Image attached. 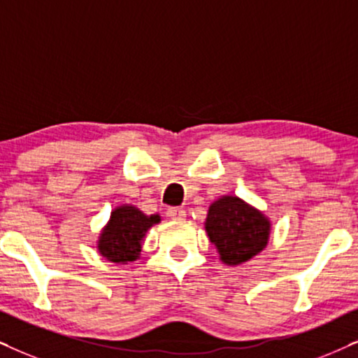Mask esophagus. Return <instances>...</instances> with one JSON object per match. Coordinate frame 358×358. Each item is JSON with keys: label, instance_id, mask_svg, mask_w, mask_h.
<instances>
[{"label": "esophagus", "instance_id": "obj_1", "mask_svg": "<svg viewBox=\"0 0 358 358\" xmlns=\"http://www.w3.org/2000/svg\"><path fill=\"white\" fill-rule=\"evenodd\" d=\"M166 215H169L171 220H178V221H182V220L187 218V211H185L183 208H178V206L169 208V211H166Z\"/></svg>", "mask_w": 358, "mask_h": 358}]
</instances>
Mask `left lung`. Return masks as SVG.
Returning <instances> with one entry per match:
<instances>
[{
	"label": "left lung",
	"instance_id": "1",
	"mask_svg": "<svg viewBox=\"0 0 358 358\" xmlns=\"http://www.w3.org/2000/svg\"><path fill=\"white\" fill-rule=\"evenodd\" d=\"M205 229L228 266H238L268 246L271 221L238 196H221L208 210Z\"/></svg>",
	"mask_w": 358,
	"mask_h": 358
}]
</instances>
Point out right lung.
Returning a JSON list of instances; mask_svg holds the SVG:
<instances>
[{
	"label": "right lung",
	"instance_id": "add662e5",
	"mask_svg": "<svg viewBox=\"0 0 358 358\" xmlns=\"http://www.w3.org/2000/svg\"><path fill=\"white\" fill-rule=\"evenodd\" d=\"M157 223H160L158 215L147 216L132 205L117 206L99 236L97 250L107 261L117 264L135 261L147 231Z\"/></svg>",
	"mask_w": 358,
	"mask_h": 358
}]
</instances>
